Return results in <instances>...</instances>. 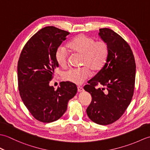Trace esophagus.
<instances>
[{
    "label": "esophagus",
    "instance_id": "esophagus-1",
    "mask_svg": "<svg viewBox=\"0 0 150 150\" xmlns=\"http://www.w3.org/2000/svg\"><path fill=\"white\" fill-rule=\"evenodd\" d=\"M77 90H78L79 92H82V91H84V88H83V87H82V86H78L77 87Z\"/></svg>",
    "mask_w": 150,
    "mask_h": 150
}]
</instances>
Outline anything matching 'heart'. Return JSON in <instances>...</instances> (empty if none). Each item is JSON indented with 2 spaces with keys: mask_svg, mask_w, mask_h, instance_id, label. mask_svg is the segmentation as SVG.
I'll list each match as a JSON object with an SVG mask.
<instances>
[{
  "mask_svg": "<svg viewBox=\"0 0 150 150\" xmlns=\"http://www.w3.org/2000/svg\"><path fill=\"white\" fill-rule=\"evenodd\" d=\"M68 47L73 52L82 55L81 68H71L64 71L62 78L64 81L76 84H81L90 75L91 70L94 73L100 71L106 64L109 47L104 40L95 41L93 38L80 34L68 43ZM69 53L65 46L60 45L55 53V59L58 64L64 68L68 65Z\"/></svg>",
  "mask_w": 150,
  "mask_h": 150,
  "instance_id": "obj_1",
  "label": "heart"
}]
</instances>
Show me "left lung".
I'll return each mask as SVG.
<instances>
[{
	"instance_id": "left-lung-1",
	"label": "left lung",
	"mask_w": 150,
	"mask_h": 150,
	"mask_svg": "<svg viewBox=\"0 0 150 150\" xmlns=\"http://www.w3.org/2000/svg\"><path fill=\"white\" fill-rule=\"evenodd\" d=\"M101 39L109 47L106 64L84 86L92 100L86 110L89 118L100 125L119 119L132 99L135 88L136 64L128 43L109 28L99 30ZM102 85L103 88H96Z\"/></svg>"
}]
</instances>
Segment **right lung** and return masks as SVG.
<instances>
[{"label": "right lung", "instance_id": "obj_1", "mask_svg": "<svg viewBox=\"0 0 150 150\" xmlns=\"http://www.w3.org/2000/svg\"><path fill=\"white\" fill-rule=\"evenodd\" d=\"M70 33L54 26L43 28L25 44L18 61L19 94L32 116L42 122H52L66 112L69 100L77 93L76 84L61 82L57 90L50 86L58 46Z\"/></svg>", "mask_w": 150, "mask_h": 150}]
</instances>
